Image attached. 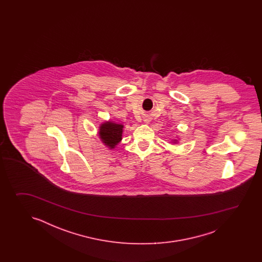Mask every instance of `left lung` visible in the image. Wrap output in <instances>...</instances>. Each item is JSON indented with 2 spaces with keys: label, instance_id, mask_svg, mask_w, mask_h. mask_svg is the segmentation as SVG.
I'll list each match as a JSON object with an SVG mask.
<instances>
[{
  "label": "left lung",
  "instance_id": "obj_1",
  "mask_svg": "<svg viewBox=\"0 0 262 262\" xmlns=\"http://www.w3.org/2000/svg\"><path fill=\"white\" fill-rule=\"evenodd\" d=\"M174 141H175V140H174Z\"/></svg>",
  "mask_w": 262,
  "mask_h": 262
}]
</instances>
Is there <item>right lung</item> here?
<instances>
[{
    "label": "right lung",
    "instance_id": "obj_1",
    "mask_svg": "<svg viewBox=\"0 0 262 262\" xmlns=\"http://www.w3.org/2000/svg\"><path fill=\"white\" fill-rule=\"evenodd\" d=\"M99 128L100 139H102L103 143L108 146L111 149H113L122 140L123 124L112 123L110 121L102 123Z\"/></svg>",
    "mask_w": 262,
    "mask_h": 262
}]
</instances>
